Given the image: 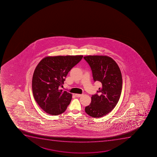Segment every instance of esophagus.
<instances>
[{"instance_id": "obj_1", "label": "esophagus", "mask_w": 157, "mask_h": 157, "mask_svg": "<svg viewBox=\"0 0 157 157\" xmlns=\"http://www.w3.org/2000/svg\"><path fill=\"white\" fill-rule=\"evenodd\" d=\"M82 95L83 94H75V96H76L77 97H80L82 96Z\"/></svg>"}]
</instances>
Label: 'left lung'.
<instances>
[{"label":"left lung","mask_w":157,"mask_h":157,"mask_svg":"<svg viewBox=\"0 0 157 157\" xmlns=\"http://www.w3.org/2000/svg\"><path fill=\"white\" fill-rule=\"evenodd\" d=\"M83 58L90 66L94 81L101 83L98 94L92 95L91 103L85 111L93 118L102 117L111 112L119 100L122 88L121 71L109 56L90 55Z\"/></svg>","instance_id":"obj_1"}]
</instances>
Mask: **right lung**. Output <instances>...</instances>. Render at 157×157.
Masks as SVG:
<instances>
[{
    "label": "right lung",
    "mask_w": 157,
    "mask_h": 157,
    "mask_svg": "<svg viewBox=\"0 0 157 157\" xmlns=\"http://www.w3.org/2000/svg\"><path fill=\"white\" fill-rule=\"evenodd\" d=\"M82 55L48 56L37 65L33 74L32 91L38 105L47 113L58 115L67 109L72 95L59 90L71 68L82 59Z\"/></svg>",
    "instance_id": "right-lung-1"
}]
</instances>
